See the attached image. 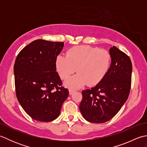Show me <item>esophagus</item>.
<instances>
[{
	"instance_id": "1",
	"label": "esophagus",
	"mask_w": 147,
	"mask_h": 147,
	"mask_svg": "<svg viewBox=\"0 0 147 147\" xmlns=\"http://www.w3.org/2000/svg\"><path fill=\"white\" fill-rule=\"evenodd\" d=\"M75 92V90H73V89H69V94L70 95H71V94H73V93Z\"/></svg>"
}]
</instances>
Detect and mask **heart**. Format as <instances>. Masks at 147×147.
Segmentation results:
<instances>
[{
    "instance_id": "heart-1",
    "label": "heart",
    "mask_w": 147,
    "mask_h": 147,
    "mask_svg": "<svg viewBox=\"0 0 147 147\" xmlns=\"http://www.w3.org/2000/svg\"><path fill=\"white\" fill-rule=\"evenodd\" d=\"M111 62V55L106 50L80 45L69 49L66 55H58L55 65L63 80L73 74L77 68L78 73L69 78L65 85L71 88H78L86 83L89 86L97 85L107 74Z\"/></svg>"
}]
</instances>
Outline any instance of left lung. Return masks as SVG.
Here are the masks:
<instances>
[{
  "label": "left lung",
  "mask_w": 147,
  "mask_h": 147,
  "mask_svg": "<svg viewBox=\"0 0 147 147\" xmlns=\"http://www.w3.org/2000/svg\"><path fill=\"white\" fill-rule=\"evenodd\" d=\"M109 52L112 62L107 74L95 87L82 91L80 110L90 123H104L111 119L130 92L132 63L129 57L115 46Z\"/></svg>",
  "instance_id": "1"
}]
</instances>
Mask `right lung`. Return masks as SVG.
Returning <instances> with one entry per match:
<instances>
[{"label":"right lung","instance_id":"1","mask_svg":"<svg viewBox=\"0 0 147 147\" xmlns=\"http://www.w3.org/2000/svg\"><path fill=\"white\" fill-rule=\"evenodd\" d=\"M64 42L38 39L21 50L14 65L16 94L24 111L42 122L55 119L69 95L56 71Z\"/></svg>","mask_w":147,"mask_h":147}]
</instances>
